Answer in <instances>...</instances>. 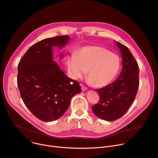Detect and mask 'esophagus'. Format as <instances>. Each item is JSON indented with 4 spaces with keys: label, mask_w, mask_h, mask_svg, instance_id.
Returning <instances> with one entry per match:
<instances>
[{
    "label": "esophagus",
    "mask_w": 158,
    "mask_h": 158,
    "mask_svg": "<svg viewBox=\"0 0 158 158\" xmlns=\"http://www.w3.org/2000/svg\"><path fill=\"white\" fill-rule=\"evenodd\" d=\"M81 88H82V90H85L87 89V87H85L84 84H81Z\"/></svg>",
    "instance_id": "1"
}]
</instances>
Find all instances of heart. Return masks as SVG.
I'll return each mask as SVG.
<instances>
[{"label":"heart","instance_id":"obj_1","mask_svg":"<svg viewBox=\"0 0 158 158\" xmlns=\"http://www.w3.org/2000/svg\"><path fill=\"white\" fill-rule=\"evenodd\" d=\"M120 57L108 49L98 46L82 48L76 56L67 60L68 71L74 79L84 77L89 71V78L97 87H102L112 82L121 68Z\"/></svg>","mask_w":158,"mask_h":158}]
</instances>
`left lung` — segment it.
<instances>
[{
    "instance_id": "left-lung-1",
    "label": "left lung",
    "mask_w": 158,
    "mask_h": 158,
    "mask_svg": "<svg viewBox=\"0 0 158 158\" xmlns=\"http://www.w3.org/2000/svg\"><path fill=\"white\" fill-rule=\"evenodd\" d=\"M122 56V70L112 84L95 90L99 101L92 107L94 114L100 119L114 121L121 118L133 103L139 87L138 64L129 49L117 42Z\"/></svg>"
}]
</instances>
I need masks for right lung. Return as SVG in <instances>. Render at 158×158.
Segmentation results:
<instances>
[{"mask_svg": "<svg viewBox=\"0 0 158 158\" xmlns=\"http://www.w3.org/2000/svg\"><path fill=\"white\" fill-rule=\"evenodd\" d=\"M69 38L62 35L36 43L18 64L21 98L34 116L42 121L60 118L69 108L72 97L81 92L79 82L67 77L52 60V46L61 48Z\"/></svg>", "mask_w": 158, "mask_h": 158, "instance_id": "1", "label": "right lung"}]
</instances>
